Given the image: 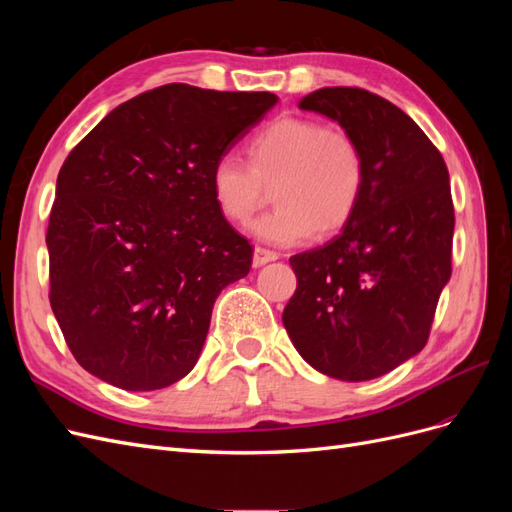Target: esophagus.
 <instances>
[{"label":"esophagus","instance_id":"esophagus-1","mask_svg":"<svg viewBox=\"0 0 512 512\" xmlns=\"http://www.w3.org/2000/svg\"><path fill=\"white\" fill-rule=\"evenodd\" d=\"M277 258H280V254L273 252V250H267V247H260V245L254 247V258H252L254 267H262V265H267V262L277 260Z\"/></svg>","mask_w":512,"mask_h":512}]
</instances>
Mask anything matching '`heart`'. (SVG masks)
I'll use <instances>...</instances> for the list:
<instances>
[{"label": "heart", "mask_w": 512, "mask_h": 512, "mask_svg": "<svg viewBox=\"0 0 512 512\" xmlns=\"http://www.w3.org/2000/svg\"><path fill=\"white\" fill-rule=\"evenodd\" d=\"M250 164L235 153L213 162L209 185L226 220L245 224L275 188L277 207L254 224V235L297 245L342 228L359 205L365 160L359 143L309 117H280L247 143Z\"/></svg>", "instance_id": "b5f03b06"}]
</instances>
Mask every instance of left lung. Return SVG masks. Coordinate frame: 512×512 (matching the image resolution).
Listing matches in <instances>:
<instances>
[{"label": "left lung", "mask_w": 512, "mask_h": 512, "mask_svg": "<svg viewBox=\"0 0 512 512\" xmlns=\"http://www.w3.org/2000/svg\"><path fill=\"white\" fill-rule=\"evenodd\" d=\"M299 108L335 119L359 143L365 183L342 232L290 258L297 290L282 320L314 369L371 380L425 348L451 280L448 168L401 108L367 89L322 87Z\"/></svg>", "instance_id": "obj_1"}]
</instances>
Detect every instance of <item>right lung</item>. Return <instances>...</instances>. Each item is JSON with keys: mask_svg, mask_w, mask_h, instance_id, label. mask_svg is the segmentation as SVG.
Returning a JSON list of instances; mask_svg holds the SVG:
<instances>
[{"mask_svg": "<svg viewBox=\"0 0 512 512\" xmlns=\"http://www.w3.org/2000/svg\"><path fill=\"white\" fill-rule=\"evenodd\" d=\"M275 102L170 83L119 104L68 153L46 228L49 301L89 374L126 391L190 374L215 299L252 267L211 166Z\"/></svg>", "mask_w": 512, "mask_h": 512, "instance_id": "add662e5", "label": "right lung"}]
</instances>
